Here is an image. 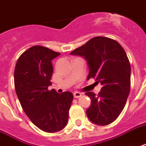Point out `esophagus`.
I'll use <instances>...</instances> for the list:
<instances>
[{
  "mask_svg": "<svg viewBox=\"0 0 146 146\" xmlns=\"http://www.w3.org/2000/svg\"><path fill=\"white\" fill-rule=\"evenodd\" d=\"M73 96H74V98H80V96H82V94L80 92H74Z\"/></svg>",
  "mask_w": 146,
  "mask_h": 146,
  "instance_id": "34e87169",
  "label": "esophagus"
}]
</instances>
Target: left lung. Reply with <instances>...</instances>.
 <instances>
[{
    "label": "left lung",
    "mask_w": 146,
    "mask_h": 146,
    "mask_svg": "<svg viewBox=\"0 0 146 146\" xmlns=\"http://www.w3.org/2000/svg\"><path fill=\"white\" fill-rule=\"evenodd\" d=\"M70 54L83 56L90 70L87 80L95 78L102 85L97 96L86 93L91 100L89 119L99 125L112 123L125 107L130 91L131 66L124 49L113 39L96 36Z\"/></svg>",
    "instance_id": "1"
}]
</instances>
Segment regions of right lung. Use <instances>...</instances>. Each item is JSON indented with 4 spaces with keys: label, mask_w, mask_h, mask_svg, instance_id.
I'll list each match as a JSON object with an SVG mask.
<instances>
[{
    "label": "right lung",
    "mask_w": 146,
    "mask_h": 146,
    "mask_svg": "<svg viewBox=\"0 0 146 146\" xmlns=\"http://www.w3.org/2000/svg\"><path fill=\"white\" fill-rule=\"evenodd\" d=\"M60 53L33 46L22 53L14 70V86L21 105L31 121L46 132L63 129L68 122L72 93L48 90L53 75L52 60Z\"/></svg>",
    "instance_id": "1"
}]
</instances>
